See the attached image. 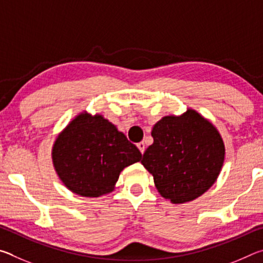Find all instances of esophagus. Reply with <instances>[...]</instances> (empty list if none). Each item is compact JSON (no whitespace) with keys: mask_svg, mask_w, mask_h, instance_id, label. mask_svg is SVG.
<instances>
[{"mask_svg":"<svg viewBox=\"0 0 263 263\" xmlns=\"http://www.w3.org/2000/svg\"><path fill=\"white\" fill-rule=\"evenodd\" d=\"M137 147L139 148V151H140V153L141 154H144V152H145V144L142 141H140V142H138L137 144Z\"/></svg>","mask_w":263,"mask_h":263,"instance_id":"obj_1","label":"esophagus"}]
</instances>
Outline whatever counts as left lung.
I'll return each instance as SVG.
<instances>
[{
	"label": "left lung",
	"instance_id": "obj_1",
	"mask_svg": "<svg viewBox=\"0 0 263 263\" xmlns=\"http://www.w3.org/2000/svg\"><path fill=\"white\" fill-rule=\"evenodd\" d=\"M152 137L141 163L162 197L173 204L194 201L217 181L225 145L216 126L197 111L164 116L153 126Z\"/></svg>",
	"mask_w": 263,
	"mask_h": 263
}]
</instances>
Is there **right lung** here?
<instances>
[{
    "mask_svg": "<svg viewBox=\"0 0 263 263\" xmlns=\"http://www.w3.org/2000/svg\"><path fill=\"white\" fill-rule=\"evenodd\" d=\"M140 151L102 115L79 114L58 135L53 167L72 193L101 197L112 193L124 168L139 162Z\"/></svg>",
    "mask_w": 263,
    "mask_h": 263,
    "instance_id": "right-lung-1",
    "label": "right lung"
}]
</instances>
